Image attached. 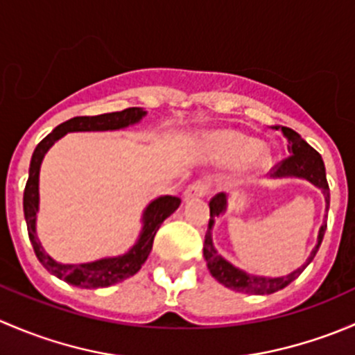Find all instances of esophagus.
Returning a JSON list of instances; mask_svg holds the SVG:
<instances>
[{
    "mask_svg": "<svg viewBox=\"0 0 355 355\" xmlns=\"http://www.w3.org/2000/svg\"><path fill=\"white\" fill-rule=\"evenodd\" d=\"M207 192V185L204 182H194L192 185H189L184 192V200L194 199V198H202Z\"/></svg>",
    "mask_w": 355,
    "mask_h": 355,
    "instance_id": "obj_1",
    "label": "esophagus"
}]
</instances>
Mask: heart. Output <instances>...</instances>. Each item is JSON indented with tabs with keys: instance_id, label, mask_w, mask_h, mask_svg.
I'll return each mask as SVG.
<instances>
[{
	"instance_id": "heart-1",
	"label": "heart",
	"mask_w": 355,
	"mask_h": 355,
	"mask_svg": "<svg viewBox=\"0 0 355 355\" xmlns=\"http://www.w3.org/2000/svg\"><path fill=\"white\" fill-rule=\"evenodd\" d=\"M209 155L223 163H239L244 170L259 171L271 164V151L254 139L234 130L216 132L207 139Z\"/></svg>"
}]
</instances>
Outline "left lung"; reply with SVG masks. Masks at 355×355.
<instances>
[{"label":"left lung","instance_id":"obj_1","mask_svg":"<svg viewBox=\"0 0 355 355\" xmlns=\"http://www.w3.org/2000/svg\"><path fill=\"white\" fill-rule=\"evenodd\" d=\"M277 130H282L284 137L287 139V148L290 156L287 159L282 161L278 166L273 168L270 173V178H302L313 184L314 187L320 189L324 196V202H327V209L330 207V189H328L327 182V171H324L323 157L316 149L311 148L295 130L288 127H273ZM228 207V196L227 194H216L209 202V227H207L206 237H204V259H206L207 270L209 273L225 285L227 288L235 290V292L250 293V295H268V293H275L278 290L285 288L288 284H292L300 273L307 268V264L314 259L318 249H320L321 242H323L324 230H327V221H323L320 232H318V242L314 249L311 250L309 257L306 263L300 268L293 270L292 273L284 275V277H259V275H250L241 268L234 266L230 261L225 259L216 247L213 244V227L214 218L221 216Z\"/></svg>","mask_w":355,"mask_h":355}]
</instances>
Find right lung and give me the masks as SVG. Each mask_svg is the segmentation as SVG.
I'll list each match as a JSON object with an SVG mask.
<instances>
[{"mask_svg":"<svg viewBox=\"0 0 355 355\" xmlns=\"http://www.w3.org/2000/svg\"><path fill=\"white\" fill-rule=\"evenodd\" d=\"M148 114L144 108H127L123 111H113V113L98 114V116H75L63 121L62 125L55 128L49 135H46L37 148L34 149V155L31 159L28 168V180L24 191V214L27 221V230L31 244L34 247V252L37 256L39 263L46 268L51 275H55L60 280L73 285L78 288H103L110 285L123 282L127 278L134 277L142 264L148 259L149 252L153 249L156 232L159 230L161 223L166 220L170 214L180 206V199L175 196H159L153 199L146 206L142 213V228L135 244L120 254V256L101 257V259L91 261V263L80 264H65L53 259L42 247L37 237V213H39V171H41L42 159L46 153L53 148L56 141L65 137L70 132H113L123 130L139 123L142 118Z\"/></svg>","mask_w":355,"mask_h":355,"instance_id":"right-lung-1","label":"right lung"}]
</instances>
